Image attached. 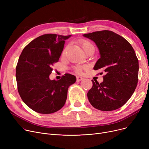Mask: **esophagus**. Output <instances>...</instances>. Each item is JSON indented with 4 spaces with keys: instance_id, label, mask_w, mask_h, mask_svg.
<instances>
[{
    "instance_id": "34e87169",
    "label": "esophagus",
    "mask_w": 149,
    "mask_h": 149,
    "mask_svg": "<svg viewBox=\"0 0 149 149\" xmlns=\"http://www.w3.org/2000/svg\"><path fill=\"white\" fill-rule=\"evenodd\" d=\"M83 80V78H82L81 77H79V76L77 77V81H80Z\"/></svg>"
}]
</instances>
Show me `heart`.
Returning a JSON list of instances; mask_svg holds the SVG:
<instances>
[{
	"label": "heart",
	"mask_w": 149,
	"mask_h": 149,
	"mask_svg": "<svg viewBox=\"0 0 149 149\" xmlns=\"http://www.w3.org/2000/svg\"><path fill=\"white\" fill-rule=\"evenodd\" d=\"M79 43L84 51L87 49L91 48V47H93L92 44L89 41L87 40H84V39H81V40H80L79 41ZM84 68H85V66H77L74 68V70L77 73H81Z\"/></svg>",
	"instance_id": "b5f03b06"
}]
</instances>
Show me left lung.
<instances>
[{
	"label": "left lung",
	"mask_w": 149,
	"mask_h": 149,
	"mask_svg": "<svg viewBox=\"0 0 149 149\" xmlns=\"http://www.w3.org/2000/svg\"><path fill=\"white\" fill-rule=\"evenodd\" d=\"M83 36L95 43L100 58L94 70L103 68L106 74L103 81H93L88 92L93 107L103 111L116 110L127 103L138 83L139 63L134 48L122 36L113 31L103 30Z\"/></svg>",
	"instance_id": "1"
}]
</instances>
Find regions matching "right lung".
<instances>
[{
  "mask_svg": "<svg viewBox=\"0 0 149 149\" xmlns=\"http://www.w3.org/2000/svg\"><path fill=\"white\" fill-rule=\"evenodd\" d=\"M70 36H40L27 45L20 54L15 72L18 92L23 102L36 112L49 114L59 111L65 104L68 88L76 81L70 74H65L59 80L49 78L65 40Z\"/></svg>",
  "mask_w": 149,
  "mask_h": 149,
  "instance_id": "add662e5",
  "label": "right lung"
}]
</instances>
